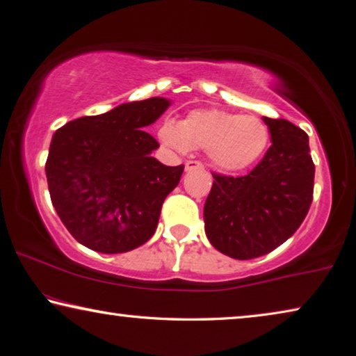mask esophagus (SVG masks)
<instances>
[{"instance_id":"esophagus-1","label":"esophagus","mask_w":356,"mask_h":356,"mask_svg":"<svg viewBox=\"0 0 356 356\" xmlns=\"http://www.w3.org/2000/svg\"><path fill=\"white\" fill-rule=\"evenodd\" d=\"M193 170H204V165L197 160H188L185 163V171H193Z\"/></svg>"}]
</instances>
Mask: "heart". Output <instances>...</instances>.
Returning a JSON list of instances; mask_svg holds the SVG:
<instances>
[{"instance_id":"b5f03b06","label":"heart","mask_w":356,"mask_h":356,"mask_svg":"<svg viewBox=\"0 0 356 356\" xmlns=\"http://www.w3.org/2000/svg\"><path fill=\"white\" fill-rule=\"evenodd\" d=\"M159 137L174 151H209L213 165L240 171L261 159L269 145V129L257 116L210 108L193 111L182 122L163 121Z\"/></svg>"}]
</instances>
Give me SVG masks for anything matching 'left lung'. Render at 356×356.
Wrapping results in <instances>:
<instances>
[{
  "label": "left lung",
  "instance_id": "obj_1",
  "mask_svg": "<svg viewBox=\"0 0 356 356\" xmlns=\"http://www.w3.org/2000/svg\"><path fill=\"white\" fill-rule=\"evenodd\" d=\"M273 145L245 176L213 172L204 205L205 234L236 260L266 255L300 227L313 202L314 163L308 135L286 120L263 116Z\"/></svg>",
  "mask_w": 356,
  "mask_h": 356
}]
</instances>
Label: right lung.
<instances>
[{
	"label": "right lung",
	"mask_w": 356,
	"mask_h": 356,
	"mask_svg": "<svg viewBox=\"0 0 356 356\" xmlns=\"http://www.w3.org/2000/svg\"><path fill=\"white\" fill-rule=\"evenodd\" d=\"M168 106L165 98L127 102L56 131L44 165L51 202L86 248L122 254L156 232L161 205L184 165L165 166L151 157L160 145L143 127Z\"/></svg>",
	"instance_id": "add662e5"
}]
</instances>
